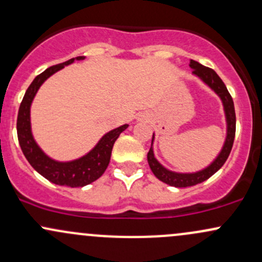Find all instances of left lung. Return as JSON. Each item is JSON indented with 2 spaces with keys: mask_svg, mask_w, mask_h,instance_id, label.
<instances>
[{
  "mask_svg": "<svg viewBox=\"0 0 262 262\" xmlns=\"http://www.w3.org/2000/svg\"><path fill=\"white\" fill-rule=\"evenodd\" d=\"M190 68L192 70V74L198 77L204 84L208 85L214 93L219 97L221 103H223L224 114H225V122H226V137L225 142H224L223 148L219 151L212 162L205 166L204 169L198 171H192V173H180V171H173L170 169L165 168L163 164L159 163V160L155 158L153 142L155 134L153 133V139H151V146L148 151V163L150 166L151 171L160 182L168 184L170 186L175 188H186V186L196 185V184L205 182L206 179L214 175L217 170L224 165L226 159L229 158L230 151H231L232 144H234L235 138V129H236V116H235V108L234 102H232L231 96H230L228 88L224 84V82L216 74V72L211 68L205 67V66L200 64L199 62L192 61L190 59Z\"/></svg>",
  "mask_w": 262,
  "mask_h": 262,
  "instance_id": "8db88e82",
  "label": "left lung"
}]
</instances>
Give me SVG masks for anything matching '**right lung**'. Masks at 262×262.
<instances>
[{
    "instance_id": "right-lung-1",
    "label": "right lung",
    "mask_w": 262,
    "mask_h": 262,
    "mask_svg": "<svg viewBox=\"0 0 262 262\" xmlns=\"http://www.w3.org/2000/svg\"><path fill=\"white\" fill-rule=\"evenodd\" d=\"M84 58L85 57L83 56L76 57L67 62L52 66L38 74L26 91L24 99L19 105L18 117H17V137H18L19 145L28 163L32 165L37 173L41 174L51 183L57 184V185L71 186V188L88 185L102 177L111 160L114 143L120 133L129 126L128 124H123L116 129H112L100 138L98 143L87 154L78 159L68 160V162H59L48 157L42 150L41 146L37 144L32 134V126H31V105L37 92L52 74L61 71L62 68H64V66H70L74 61H83Z\"/></svg>"
}]
</instances>
